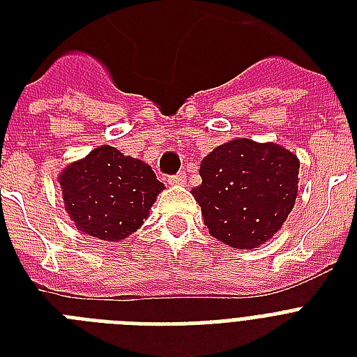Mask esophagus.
<instances>
[{"mask_svg":"<svg viewBox=\"0 0 357 357\" xmlns=\"http://www.w3.org/2000/svg\"><path fill=\"white\" fill-rule=\"evenodd\" d=\"M168 183L170 185H183L185 183V174L179 172L176 176H168Z\"/></svg>","mask_w":357,"mask_h":357,"instance_id":"1","label":"esophagus"}]
</instances>
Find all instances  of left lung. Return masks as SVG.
I'll list each match as a JSON object with an SVG mask.
<instances>
[{"label":"left lung","instance_id":"left-lung-1","mask_svg":"<svg viewBox=\"0 0 357 357\" xmlns=\"http://www.w3.org/2000/svg\"><path fill=\"white\" fill-rule=\"evenodd\" d=\"M298 168V157L272 142L238 139L215 148L192 189L209 234L238 250L266 243L293 211Z\"/></svg>","mask_w":357,"mask_h":357}]
</instances>
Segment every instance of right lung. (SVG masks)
Returning <instances> with one entry per match:
<instances>
[{
    "instance_id": "add662e5",
    "label": "right lung",
    "mask_w": 357,
    "mask_h": 357,
    "mask_svg": "<svg viewBox=\"0 0 357 357\" xmlns=\"http://www.w3.org/2000/svg\"><path fill=\"white\" fill-rule=\"evenodd\" d=\"M63 200L77 229L120 241L140 228L165 185L148 165L113 146L92 150L61 174Z\"/></svg>"
}]
</instances>
